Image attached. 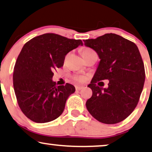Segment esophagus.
Returning a JSON list of instances; mask_svg holds the SVG:
<instances>
[{
    "label": "esophagus",
    "mask_w": 152,
    "mask_h": 152,
    "mask_svg": "<svg viewBox=\"0 0 152 152\" xmlns=\"http://www.w3.org/2000/svg\"><path fill=\"white\" fill-rule=\"evenodd\" d=\"M83 88V87H82V86H76V90H80V89H82Z\"/></svg>",
    "instance_id": "obj_1"
}]
</instances>
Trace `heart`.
<instances>
[{
  "label": "heart",
  "instance_id": "obj_1",
  "mask_svg": "<svg viewBox=\"0 0 152 152\" xmlns=\"http://www.w3.org/2000/svg\"><path fill=\"white\" fill-rule=\"evenodd\" d=\"M91 51H93V50H91V49H89V48L84 49V50H83V52H82L83 56L84 55V54H87V53H89V52H91ZM74 79L76 81H77V82L82 83V82H83V81L85 80V76H83V75H76V76H74Z\"/></svg>",
  "mask_w": 152,
  "mask_h": 152
}]
</instances>
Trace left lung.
I'll return each instance as SVG.
<instances>
[{"instance_id":"8db88e82","label":"left lung","mask_w":152,"mask_h":152,"mask_svg":"<svg viewBox=\"0 0 152 152\" xmlns=\"http://www.w3.org/2000/svg\"><path fill=\"white\" fill-rule=\"evenodd\" d=\"M83 41L100 59L87 86L92 90V96L86 102L87 110L100 123H120L137 106L144 86L145 67L138 47L112 33ZM103 80H109L107 88L99 87L98 82Z\"/></svg>"}]
</instances>
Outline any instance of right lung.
<instances>
[{
  "mask_svg": "<svg viewBox=\"0 0 152 152\" xmlns=\"http://www.w3.org/2000/svg\"><path fill=\"white\" fill-rule=\"evenodd\" d=\"M81 40L58 34L40 35L25 44L14 68L13 85L22 112L35 123L50 122L61 116L74 85L56 86L54 71L63 66L65 56L79 45Z\"/></svg>",
  "mask_w": 152,
  "mask_h": 152,
  "instance_id": "obj_1",
  "label": "right lung"
}]
</instances>
